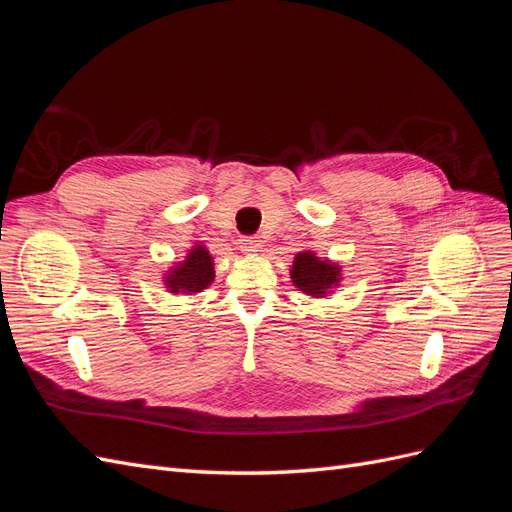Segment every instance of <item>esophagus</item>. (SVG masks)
I'll return each instance as SVG.
<instances>
[{"label": "esophagus", "instance_id": "obj_1", "mask_svg": "<svg viewBox=\"0 0 512 512\" xmlns=\"http://www.w3.org/2000/svg\"><path fill=\"white\" fill-rule=\"evenodd\" d=\"M239 247H241L243 254H256V252H260V243L256 239H252V237L239 239Z\"/></svg>", "mask_w": 512, "mask_h": 512}]
</instances>
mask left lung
Wrapping results in <instances>:
<instances>
[{
  "instance_id": "obj_1",
  "label": "left lung",
  "mask_w": 512,
  "mask_h": 512,
  "mask_svg": "<svg viewBox=\"0 0 512 512\" xmlns=\"http://www.w3.org/2000/svg\"><path fill=\"white\" fill-rule=\"evenodd\" d=\"M339 265L331 260H322L314 252H299L294 256L290 277L292 284L305 294H312V297H324V294L333 292L335 286H339L342 280V273H339Z\"/></svg>"
}]
</instances>
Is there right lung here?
Returning a JSON list of instances; mask_svg holds the SVG:
<instances>
[{"instance_id": "add662e5", "label": "right lung", "mask_w": 512, "mask_h": 512, "mask_svg": "<svg viewBox=\"0 0 512 512\" xmlns=\"http://www.w3.org/2000/svg\"><path fill=\"white\" fill-rule=\"evenodd\" d=\"M215 277L213 256L205 245H194L181 262L166 271L164 284L173 294H196L205 290Z\"/></svg>"}]
</instances>
